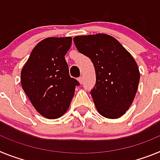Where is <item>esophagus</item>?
I'll return each instance as SVG.
<instances>
[{"label":"esophagus","mask_w":160,"mask_h":160,"mask_svg":"<svg viewBox=\"0 0 160 160\" xmlns=\"http://www.w3.org/2000/svg\"><path fill=\"white\" fill-rule=\"evenodd\" d=\"M78 81L80 82V84H82V83H83V77H82V76H80V77H79Z\"/></svg>","instance_id":"obj_1"}]
</instances>
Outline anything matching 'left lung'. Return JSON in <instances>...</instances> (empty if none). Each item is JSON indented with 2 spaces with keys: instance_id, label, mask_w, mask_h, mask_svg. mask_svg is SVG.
Listing matches in <instances>:
<instances>
[{
  "instance_id": "1",
  "label": "left lung",
  "mask_w": 160,
  "mask_h": 160,
  "mask_svg": "<svg viewBox=\"0 0 160 160\" xmlns=\"http://www.w3.org/2000/svg\"><path fill=\"white\" fill-rule=\"evenodd\" d=\"M73 41L93 63L96 84L90 93L97 111L107 118H118L128 110L138 89L140 73L135 60L108 34L76 36Z\"/></svg>"
}]
</instances>
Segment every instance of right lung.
<instances>
[{
	"instance_id": "add662e5",
	"label": "right lung",
	"mask_w": 160,
	"mask_h": 160,
	"mask_svg": "<svg viewBox=\"0 0 160 160\" xmlns=\"http://www.w3.org/2000/svg\"><path fill=\"white\" fill-rule=\"evenodd\" d=\"M72 38H47L34 47L21 72L25 93L42 116L49 119L65 113L80 85L69 75L65 56Z\"/></svg>"
}]
</instances>
